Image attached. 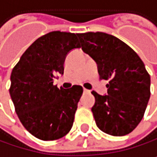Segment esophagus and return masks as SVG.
Wrapping results in <instances>:
<instances>
[{
  "instance_id": "1",
  "label": "esophagus",
  "mask_w": 157,
  "mask_h": 157,
  "mask_svg": "<svg viewBox=\"0 0 157 157\" xmlns=\"http://www.w3.org/2000/svg\"><path fill=\"white\" fill-rule=\"evenodd\" d=\"M83 92H84L85 94H89V93H90L89 90H86V89H83Z\"/></svg>"
}]
</instances>
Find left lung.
<instances>
[{
  "instance_id": "1",
  "label": "left lung",
  "mask_w": 157,
  "mask_h": 157,
  "mask_svg": "<svg viewBox=\"0 0 157 157\" xmlns=\"http://www.w3.org/2000/svg\"><path fill=\"white\" fill-rule=\"evenodd\" d=\"M81 49L96 63L101 79H109L107 94L93 91L92 111L97 127L124 136L140 123L150 99V75L138 54L119 38L105 33H78Z\"/></svg>"
}]
</instances>
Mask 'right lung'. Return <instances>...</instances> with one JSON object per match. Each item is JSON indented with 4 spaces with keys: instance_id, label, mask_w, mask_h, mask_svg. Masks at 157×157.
I'll use <instances>...</instances> for the list:
<instances>
[{
    "instance_id": "obj_1",
    "label": "right lung",
    "mask_w": 157,
    "mask_h": 157,
    "mask_svg": "<svg viewBox=\"0 0 157 157\" xmlns=\"http://www.w3.org/2000/svg\"><path fill=\"white\" fill-rule=\"evenodd\" d=\"M79 48L78 33L51 32L35 40L12 70L9 92L16 112L39 140L61 139L73 126L83 89L79 85L59 89L53 78L63 74L67 54Z\"/></svg>"
}]
</instances>
